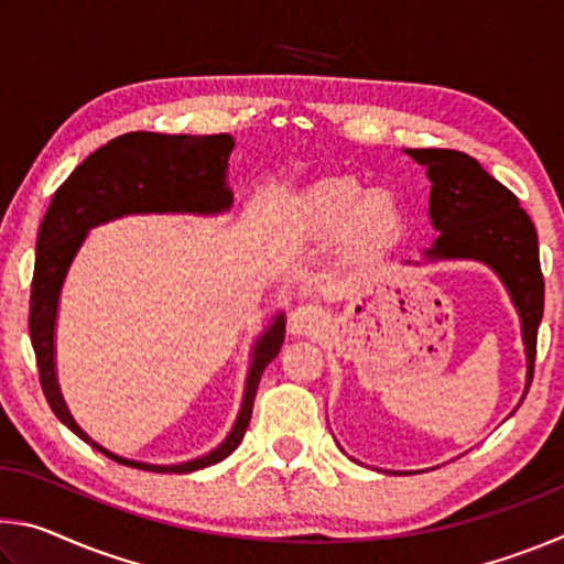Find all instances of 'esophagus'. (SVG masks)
<instances>
[{"instance_id":"34e87169","label":"esophagus","mask_w":564,"mask_h":564,"mask_svg":"<svg viewBox=\"0 0 564 564\" xmlns=\"http://www.w3.org/2000/svg\"><path fill=\"white\" fill-rule=\"evenodd\" d=\"M323 326V311L311 303H301L289 313V328L293 336H311Z\"/></svg>"}]
</instances>
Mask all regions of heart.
<instances>
[{"mask_svg": "<svg viewBox=\"0 0 564 564\" xmlns=\"http://www.w3.org/2000/svg\"><path fill=\"white\" fill-rule=\"evenodd\" d=\"M295 218L313 234H348L360 243H378L393 236L403 212L386 188L366 191L350 176L318 181L295 202Z\"/></svg>", "mask_w": 564, "mask_h": 564, "instance_id": "obj_1", "label": "heart"}]
</instances>
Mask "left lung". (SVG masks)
<instances>
[{"instance_id": "obj_1", "label": "left lung", "mask_w": 564, "mask_h": 564, "mask_svg": "<svg viewBox=\"0 0 564 564\" xmlns=\"http://www.w3.org/2000/svg\"><path fill=\"white\" fill-rule=\"evenodd\" d=\"M408 154L427 166V178L433 181L431 218L441 236L431 251H425L427 259L488 263L518 305L528 350V395L538 356V328L545 311L538 231L518 196L473 156L453 149H408Z\"/></svg>"}]
</instances>
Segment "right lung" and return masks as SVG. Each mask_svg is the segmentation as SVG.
I'll return each mask as SVG.
<instances>
[{"label": "right lung", "instance_id": "right-lung-1", "mask_svg": "<svg viewBox=\"0 0 564 564\" xmlns=\"http://www.w3.org/2000/svg\"><path fill=\"white\" fill-rule=\"evenodd\" d=\"M231 149L234 139L228 133H212V137H188V133L171 137V133L151 131L123 133V137L109 141L107 147L94 151L89 159H84L72 171V176L56 188L40 226L30 295V338L46 403L72 433L121 465L149 473H194L221 463L224 457L231 455L238 443L243 441L248 423H251L253 398L261 373L283 346V316L273 321V326L263 333L259 346H256L241 413L236 417L234 431L216 451L181 465L123 460V457L104 451L74 423L62 400L59 386H56L54 321L66 269L87 238L89 228L111 221V218L149 212H226L231 206V191L226 186V166Z\"/></svg>", "mask_w": 564, "mask_h": 564}]
</instances>
